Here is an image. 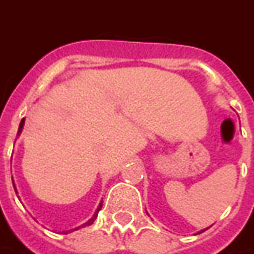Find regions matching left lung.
Segmentation results:
<instances>
[{"instance_id":"1","label":"left lung","mask_w":254,"mask_h":254,"mask_svg":"<svg viewBox=\"0 0 254 254\" xmlns=\"http://www.w3.org/2000/svg\"><path fill=\"white\" fill-rule=\"evenodd\" d=\"M205 230H207V228H205ZM205 230H202V231H199V232H198V234H201V232H203V231H205Z\"/></svg>"}]
</instances>
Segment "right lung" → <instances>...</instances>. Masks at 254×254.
I'll use <instances>...</instances> for the list:
<instances>
[{
	"instance_id": "add662e5",
	"label": "right lung",
	"mask_w": 254,
	"mask_h": 254,
	"mask_svg": "<svg viewBox=\"0 0 254 254\" xmlns=\"http://www.w3.org/2000/svg\"><path fill=\"white\" fill-rule=\"evenodd\" d=\"M23 127H24V118H23L22 122H20V125H19V130H17V136H19V134H20V133H22ZM12 182H13V180H12ZM13 189H15L16 194H17V190H16L15 182H13ZM102 205H103V202H100V203H99V206H97L96 212H95V214H93V216H92V217H90V219L88 220V221H86V223H84V224H82V226L77 227V228H74V230H71V231H75V230H78V228H81V227H86V226H90V224H93V221H95V220H96V217H97V213H99V210H100V209H102ZM67 232H68V231L63 232V234H67Z\"/></svg>"
}]
</instances>
